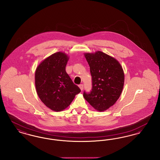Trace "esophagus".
Masks as SVG:
<instances>
[{"instance_id": "1", "label": "esophagus", "mask_w": 160, "mask_h": 160, "mask_svg": "<svg viewBox=\"0 0 160 160\" xmlns=\"http://www.w3.org/2000/svg\"><path fill=\"white\" fill-rule=\"evenodd\" d=\"M78 86H79V88H80V90H81V91H82V90L83 89V85L82 84H80Z\"/></svg>"}]
</instances>
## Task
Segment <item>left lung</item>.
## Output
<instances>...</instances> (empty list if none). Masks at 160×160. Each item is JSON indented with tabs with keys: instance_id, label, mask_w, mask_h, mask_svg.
I'll return each instance as SVG.
<instances>
[{
	"instance_id": "left-lung-1",
	"label": "left lung",
	"mask_w": 160,
	"mask_h": 160,
	"mask_svg": "<svg viewBox=\"0 0 160 160\" xmlns=\"http://www.w3.org/2000/svg\"><path fill=\"white\" fill-rule=\"evenodd\" d=\"M89 67L92 89L83 97L97 111L104 112L113 106L120 97L124 85L122 67L115 58L101 51L84 53Z\"/></svg>"
}]
</instances>
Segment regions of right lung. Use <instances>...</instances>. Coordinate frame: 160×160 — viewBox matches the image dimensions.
<instances>
[{"mask_svg": "<svg viewBox=\"0 0 160 160\" xmlns=\"http://www.w3.org/2000/svg\"><path fill=\"white\" fill-rule=\"evenodd\" d=\"M68 55L59 52L42 61L36 69L35 84L39 98L53 111L61 112L70 105L80 88L65 71Z\"/></svg>", "mask_w": 160, "mask_h": 160, "instance_id": "right-lung-1", "label": "right lung"}]
</instances>
